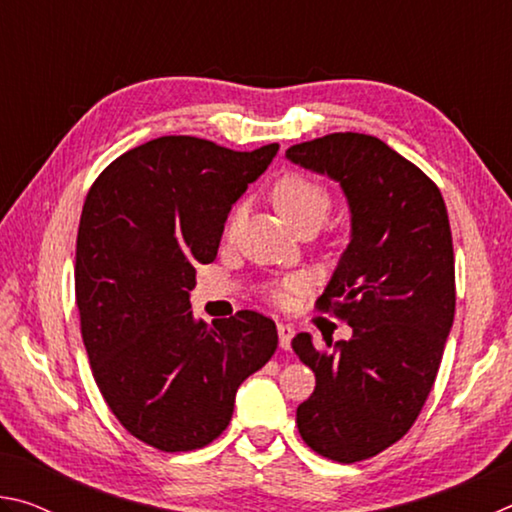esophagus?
I'll return each instance as SVG.
<instances>
[{"mask_svg":"<svg viewBox=\"0 0 512 512\" xmlns=\"http://www.w3.org/2000/svg\"><path fill=\"white\" fill-rule=\"evenodd\" d=\"M277 336H280V348L289 350L291 348V339H293V327L277 323Z\"/></svg>","mask_w":512,"mask_h":512,"instance_id":"esophagus-1","label":"esophagus"}]
</instances>
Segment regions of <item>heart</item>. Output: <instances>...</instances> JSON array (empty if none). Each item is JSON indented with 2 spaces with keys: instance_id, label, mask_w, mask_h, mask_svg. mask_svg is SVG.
I'll return each mask as SVG.
<instances>
[{
  "instance_id": "heart-1",
  "label": "heart",
  "mask_w": 512,
  "mask_h": 512,
  "mask_svg": "<svg viewBox=\"0 0 512 512\" xmlns=\"http://www.w3.org/2000/svg\"><path fill=\"white\" fill-rule=\"evenodd\" d=\"M271 196L277 212L284 216V221H287L293 230L305 223L323 225L329 210H332V198H329L327 189L316 183V180L302 176V173H284V176L273 185ZM241 214H244V207L239 205L230 216V228L241 219ZM296 287L298 280H287L282 284H275V287H268L266 293L268 298L280 302L284 298V291Z\"/></svg>"
}]
</instances>
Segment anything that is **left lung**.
<instances>
[{
  "mask_svg": "<svg viewBox=\"0 0 512 512\" xmlns=\"http://www.w3.org/2000/svg\"><path fill=\"white\" fill-rule=\"evenodd\" d=\"M287 158L339 183L350 207V244L316 305L348 320L352 339L332 352L307 332L293 339L316 375L298 431L320 456L363 461L411 429L438 375L456 307L447 207L413 162L372 135H325Z\"/></svg>",
  "mask_w": 512,
  "mask_h": 512,
  "instance_id": "8db88e82",
  "label": "left lung"
}]
</instances>
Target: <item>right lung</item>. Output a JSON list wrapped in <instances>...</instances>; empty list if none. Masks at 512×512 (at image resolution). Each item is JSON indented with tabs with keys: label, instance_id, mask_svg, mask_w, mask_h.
Listing matches in <instances>:
<instances>
[{
	"label": "right lung",
	"instance_id": "1",
	"mask_svg": "<svg viewBox=\"0 0 512 512\" xmlns=\"http://www.w3.org/2000/svg\"><path fill=\"white\" fill-rule=\"evenodd\" d=\"M277 149L158 137L110 162L85 198L74 287L92 375L117 420L162 452L210 445L277 348L257 311L207 325L189 305L196 266L214 262L232 205Z\"/></svg>",
	"mask_w": 512,
	"mask_h": 512
}]
</instances>
